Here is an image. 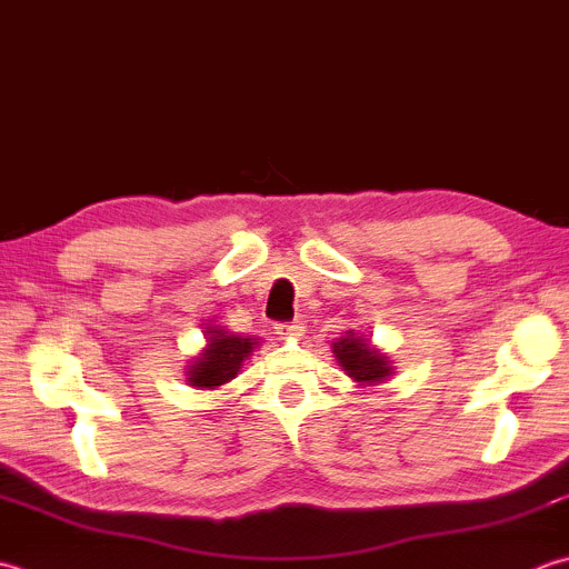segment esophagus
I'll return each mask as SVG.
<instances>
[{"instance_id":"esophagus-1","label":"esophagus","mask_w":569,"mask_h":569,"mask_svg":"<svg viewBox=\"0 0 569 569\" xmlns=\"http://www.w3.org/2000/svg\"><path fill=\"white\" fill-rule=\"evenodd\" d=\"M300 330H303V322H300V320H291V322H276V336H281V338L300 336Z\"/></svg>"}]
</instances>
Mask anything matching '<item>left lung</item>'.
I'll list each match as a JSON object with an SVG mask.
<instances>
[{
    "instance_id": "1",
    "label": "left lung",
    "mask_w": 569,
    "mask_h": 569,
    "mask_svg": "<svg viewBox=\"0 0 569 569\" xmlns=\"http://www.w3.org/2000/svg\"><path fill=\"white\" fill-rule=\"evenodd\" d=\"M332 352H336V358L348 370V375L358 382H380L392 370V367H387V358L367 348V342L355 336H345L338 340L332 345Z\"/></svg>"
}]
</instances>
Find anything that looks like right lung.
I'll return each mask as SVG.
<instances>
[{"mask_svg": "<svg viewBox=\"0 0 569 569\" xmlns=\"http://www.w3.org/2000/svg\"><path fill=\"white\" fill-rule=\"evenodd\" d=\"M209 348L202 358H197L194 365L189 367L187 380L197 387H219L239 375V367L243 358H249L256 340L253 338H239L227 336L221 330H209Z\"/></svg>", "mask_w": 569, "mask_h": 569, "instance_id": "add662e5", "label": "right lung"}]
</instances>
